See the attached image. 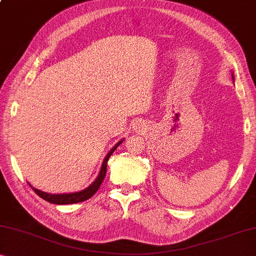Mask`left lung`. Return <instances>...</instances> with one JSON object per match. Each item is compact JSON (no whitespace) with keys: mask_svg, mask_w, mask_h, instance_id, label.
<instances>
[{"mask_svg":"<svg viewBox=\"0 0 256 256\" xmlns=\"http://www.w3.org/2000/svg\"><path fill=\"white\" fill-rule=\"evenodd\" d=\"M232 78H234V76H232Z\"/></svg>","mask_w":256,"mask_h":256,"instance_id":"1","label":"left lung"}]
</instances>
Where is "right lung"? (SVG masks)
Instances as JSON below:
<instances>
[{"label": "right lung", "mask_w": 256, "mask_h": 256, "mask_svg": "<svg viewBox=\"0 0 256 256\" xmlns=\"http://www.w3.org/2000/svg\"><path fill=\"white\" fill-rule=\"evenodd\" d=\"M122 143V140L119 142L114 148H112L111 151L108 152V154L105 156V159L103 161V164H102V169L100 172V175H98V178L95 180V182H92V186H89L87 188H84V190H82L80 192H74V194H46V192H43L38 190V188H33L30 186V188H33L35 194H36L38 196H41L42 199L46 200V202H49L51 204H56V205H70V204H76V202H84V200H87L89 198H92V196L96 194L98 188H100V184L103 183V180L106 175V167H108V160L110 156L113 152L116 151V148L119 146V145Z\"/></svg>", "instance_id": "obj_1"}]
</instances>
